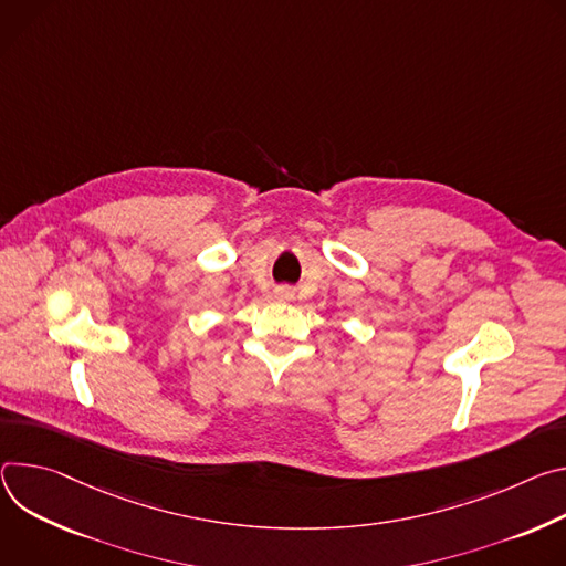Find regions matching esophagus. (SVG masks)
Returning a JSON list of instances; mask_svg holds the SVG:
<instances>
[{"label":"esophagus","mask_w":566,"mask_h":566,"mask_svg":"<svg viewBox=\"0 0 566 566\" xmlns=\"http://www.w3.org/2000/svg\"><path fill=\"white\" fill-rule=\"evenodd\" d=\"M279 294H281V296H285V298H287V296H290V292H287V290H281V292H279Z\"/></svg>","instance_id":"esophagus-1"}]
</instances>
